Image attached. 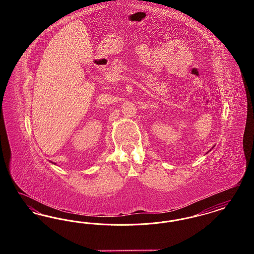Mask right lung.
I'll list each match as a JSON object with an SVG mask.
<instances>
[{
    "mask_svg": "<svg viewBox=\"0 0 254 254\" xmlns=\"http://www.w3.org/2000/svg\"><path fill=\"white\" fill-rule=\"evenodd\" d=\"M51 163H52V164H54V165H56V164H55V163H53V162H51Z\"/></svg>",
    "mask_w": 254,
    "mask_h": 254,
    "instance_id": "right-lung-1",
    "label": "right lung"
}]
</instances>
